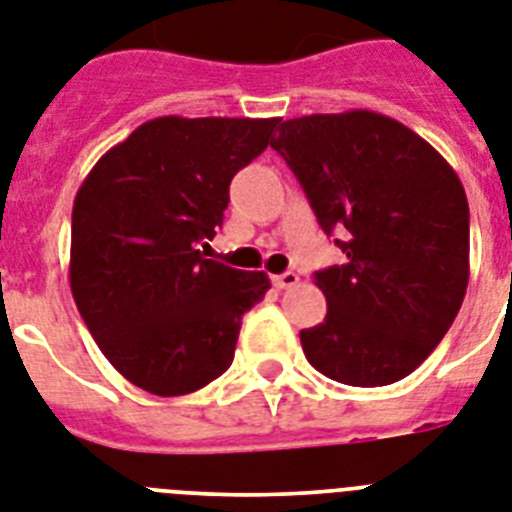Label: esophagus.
Listing matches in <instances>:
<instances>
[{
    "label": "esophagus",
    "mask_w": 512,
    "mask_h": 512,
    "mask_svg": "<svg viewBox=\"0 0 512 512\" xmlns=\"http://www.w3.org/2000/svg\"><path fill=\"white\" fill-rule=\"evenodd\" d=\"M296 283H299V276H296L294 270H286L281 276H273V286H276V289H291Z\"/></svg>",
    "instance_id": "esophagus-1"
}]
</instances>
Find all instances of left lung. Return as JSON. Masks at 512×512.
Segmentation results:
<instances>
[{
  "label": "left lung",
  "instance_id": "1",
  "mask_svg": "<svg viewBox=\"0 0 512 512\" xmlns=\"http://www.w3.org/2000/svg\"><path fill=\"white\" fill-rule=\"evenodd\" d=\"M302 184L317 223L338 234L343 265L317 270L328 299L299 333L330 380H403L453 325L468 286V200L427 140L375 111L289 119L270 143Z\"/></svg>",
  "mask_w": 512,
  "mask_h": 512
}]
</instances>
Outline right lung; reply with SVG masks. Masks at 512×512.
I'll list each match as a JSON object with an SVG mask.
<instances>
[{
  "label": "right lung",
  "mask_w": 512,
  "mask_h": 512,
  "mask_svg": "<svg viewBox=\"0 0 512 512\" xmlns=\"http://www.w3.org/2000/svg\"><path fill=\"white\" fill-rule=\"evenodd\" d=\"M281 119L158 117L101 156L72 208L70 286L98 349L153 395H187L234 362L270 281L208 260L229 184Z\"/></svg>",
  "instance_id": "obj_1"
}]
</instances>
